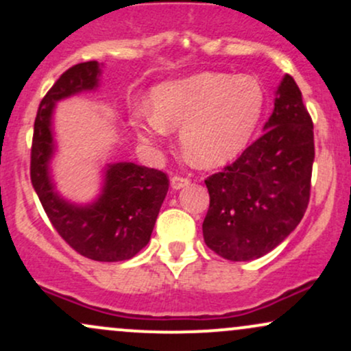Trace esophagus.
Returning a JSON list of instances; mask_svg holds the SVG:
<instances>
[{"mask_svg":"<svg viewBox=\"0 0 351 351\" xmlns=\"http://www.w3.org/2000/svg\"><path fill=\"white\" fill-rule=\"evenodd\" d=\"M191 183V180L186 178V176H180V175H175L171 178V188L173 189H180V188H184L188 186V184Z\"/></svg>","mask_w":351,"mask_h":351,"instance_id":"1","label":"esophagus"}]
</instances>
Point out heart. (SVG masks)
Masks as SVG:
<instances>
[{"label": "heart", "mask_w": 351, "mask_h": 351, "mask_svg": "<svg viewBox=\"0 0 351 351\" xmlns=\"http://www.w3.org/2000/svg\"><path fill=\"white\" fill-rule=\"evenodd\" d=\"M264 90L247 75L204 74L158 86L152 112L136 114L138 138L156 143L180 128L184 152L198 165L217 167L236 158L251 142L264 110Z\"/></svg>", "instance_id": "b5f03b06"}]
</instances>
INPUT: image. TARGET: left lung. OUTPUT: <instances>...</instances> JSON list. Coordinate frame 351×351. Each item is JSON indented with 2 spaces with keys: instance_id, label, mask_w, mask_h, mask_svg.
<instances>
[{
  "instance_id": "8db88e82",
  "label": "left lung",
  "mask_w": 351,
  "mask_h": 351,
  "mask_svg": "<svg viewBox=\"0 0 351 351\" xmlns=\"http://www.w3.org/2000/svg\"><path fill=\"white\" fill-rule=\"evenodd\" d=\"M264 130L236 162L204 180L209 191L204 243L236 263L271 252L307 211L313 122L292 75L282 79Z\"/></svg>"
}]
</instances>
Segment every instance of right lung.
Masks as SVG:
<instances>
[{"instance_id":"add662e5","label":"right lung","mask_w":351,"mask_h":351,"mask_svg":"<svg viewBox=\"0 0 351 351\" xmlns=\"http://www.w3.org/2000/svg\"><path fill=\"white\" fill-rule=\"evenodd\" d=\"M97 60L75 64L56 80L39 104L31 145V183L58 234L80 256L100 263L127 261L150 241L167 196V173L135 163H114L102 196L90 206H74L54 193L47 171L52 155L51 115L58 100L97 87Z\"/></svg>"}]
</instances>
